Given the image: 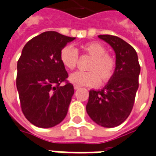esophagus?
Masks as SVG:
<instances>
[{"mask_svg":"<svg viewBox=\"0 0 156 156\" xmlns=\"http://www.w3.org/2000/svg\"><path fill=\"white\" fill-rule=\"evenodd\" d=\"M80 87V86H78V85H76V84L74 85V89H75V90H77V89H79Z\"/></svg>","mask_w":156,"mask_h":156,"instance_id":"esophagus-1","label":"esophagus"}]
</instances>
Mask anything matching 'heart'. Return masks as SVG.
Wrapping results in <instances>:
<instances>
[{
  "label": "heart",
  "mask_w": 156,
  "mask_h": 156,
  "mask_svg": "<svg viewBox=\"0 0 156 156\" xmlns=\"http://www.w3.org/2000/svg\"><path fill=\"white\" fill-rule=\"evenodd\" d=\"M80 50L91 58L87 66L90 71H76L69 76V80L78 86L94 87L101 82L106 83L113 76L115 70V60L106 53L107 49L99 42H90L80 46ZM60 61L64 67L72 70L78 62V52L71 46H66L59 55Z\"/></svg>",
  "instance_id": "b5f03b06"
}]
</instances>
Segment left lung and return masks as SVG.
Masks as SVG:
<instances>
[{
	"instance_id": "1",
	"label": "left lung",
	"mask_w": 156,
	"mask_h": 156,
	"mask_svg": "<svg viewBox=\"0 0 156 156\" xmlns=\"http://www.w3.org/2000/svg\"><path fill=\"white\" fill-rule=\"evenodd\" d=\"M98 37L113 48L116 67L103 89L89 91L87 112L98 125L113 128L124 122L133 109L140 66L135 49L122 38L108 34Z\"/></svg>"
}]
</instances>
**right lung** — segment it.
I'll list each match as a JSON object with an SVG mask.
<instances>
[{
	"label": "right lung",
	"mask_w": 156,
	"mask_h": 156,
	"mask_svg": "<svg viewBox=\"0 0 156 156\" xmlns=\"http://www.w3.org/2000/svg\"><path fill=\"white\" fill-rule=\"evenodd\" d=\"M76 37L44 32L23 47L17 61L16 88L25 118L38 128L57 125L66 118L74 94L60 51ZM66 81L65 86H59Z\"/></svg>",
	"instance_id": "right-lung-1"
}]
</instances>
